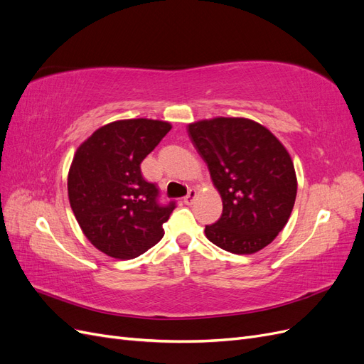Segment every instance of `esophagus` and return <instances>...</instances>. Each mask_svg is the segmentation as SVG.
I'll list each match as a JSON object with an SVG mask.
<instances>
[{"label":"esophagus","mask_w":364,"mask_h":364,"mask_svg":"<svg viewBox=\"0 0 364 364\" xmlns=\"http://www.w3.org/2000/svg\"><path fill=\"white\" fill-rule=\"evenodd\" d=\"M194 199H196V190L191 188V190H188V194L183 197V203L185 205H191L194 202Z\"/></svg>","instance_id":"esophagus-1"}]
</instances>
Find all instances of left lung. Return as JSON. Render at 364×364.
I'll use <instances>...</instances> for the list:
<instances>
[{
  "instance_id": "1",
  "label": "left lung",
  "mask_w": 364,
  "mask_h": 364,
  "mask_svg": "<svg viewBox=\"0 0 364 364\" xmlns=\"http://www.w3.org/2000/svg\"><path fill=\"white\" fill-rule=\"evenodd\" d=\"M188 135L223 202L222 217L205 228L206 238L238 255L270 245L296 200L289 151L269 129L247 118L197 121L188 124Z\"/></svg>"
}]
</instances>
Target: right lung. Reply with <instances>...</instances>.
Wrapping results in <instances>:
<instances>
[{"label": "right lung", "instance_id": "obj_1", "mask_svg": "<svg viewBox=\"0 0 364 364\" xmlns=\"http://www.w3.org/2000/svg\"><path fill=\"white\" fill-rule=\"evenodd\" d=\"M170 129L167 121L119 119L97 129L75 151L70 205L86 238L109 257H139L164 237L176 202H158L159 190L142 178L141 162Z\"/></svg>", "mask_w": 364, "mask_h": 364}]
</instances>
